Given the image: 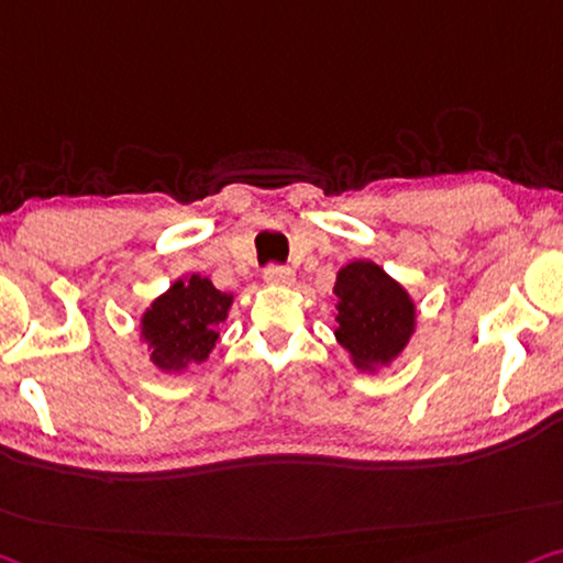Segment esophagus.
Here are the masks:
<instances>
[{"label":"esophagus","mask_w":563,"mask_h":563,"mask_svg":"<svg viewBox=\"0 0 563 563\" xmlns=\"http://www.w3.org/2000/svg\"><path fill=\"white\" fill-rule=\"evenodd\" d=\"M263 278H265V283H271V285H290L292 283V271L288 265H267Z\"/></svg>","instance_id":"34e87169"}]
</instances>
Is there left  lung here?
I'll use <instances>...</instances> for the list:
<instances>
[{
  "instance_id": "1",
  "label": "left lung",
  "mask_w": 563,
  "mask_h": 563,
  "mask_svg": "<svg viewBox=\"0 0 563 563\" xmlns=\"http://www.w3.org/2000/svg\"><path fill=\"white\" fill-rule=\"evenodd\" d=\"M335 292V339L358 368L389 364L415 331V303L379 265L356 260L341 267Z\"/></svg>"
}]
</instances>
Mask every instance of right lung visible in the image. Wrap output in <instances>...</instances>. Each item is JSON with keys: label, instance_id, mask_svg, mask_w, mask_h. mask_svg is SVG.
<instances>
[{"label": "right lung", "instance_id": "obj_1", "mask_svg": "<svg viewBox=\"0 0 563 563\" xmlns=\"http://www.w3.org/2000/svg\"><path fill=\"white\" fill-rule=\"evenodd\" d=\"M230 306L232 296L217 290L209 278L191 275L189 280H176L141 318V335L154 349V364L164 372H179L205 362L220 339L217 325L228 318Z\"/></svg>", "mask_w": 563, "mask_h": 563}]
</instances>
